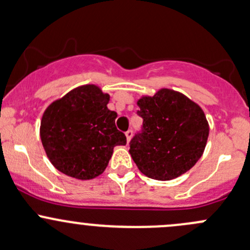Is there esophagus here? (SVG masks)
Instances as JSON below:
<instances>
[{
    "label": "esophagus",
    "mask_w": 250,
    "mask_h": 250,
    "mask_svg": "<svg viewBox=\"0 0 250 250\" xmlns=\"http://www.w3.org/2000/svg\"><path fill=\"white\" fill-rule=\"evenodd\" d=\"M132 135H133L132 129H129V130H127V132H125V138H127V143H129L130 139H132Z\"/></svg>",
    "instance_id": "34e87169"
}]
</instances>
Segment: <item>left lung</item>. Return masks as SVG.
Returning <instances> with one entry per match:
<instances>
[{"instance_id": "obj_1", "label": "left lung", "mask_w": 250, "mask_h": 250, "mask_svg": "<svg viewBox=\"0 0 250 250\" xmlns=\"http://www.w3.org/2000/svg\"><path fill=\"white\" fill-rule=\"evenodd\" d=\"M138 106L143 129L129 143L138 169L158 181L173 180L190 170L208 139V122L201 107L170 88L141 97Z\"/></svg>"}]
</instances>
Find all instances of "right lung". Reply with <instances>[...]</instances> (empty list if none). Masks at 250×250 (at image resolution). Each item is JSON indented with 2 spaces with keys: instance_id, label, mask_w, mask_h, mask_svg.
Wrapping results in <instances>:
<instances>
[{
  "instance_id": "obj_1",
  "label": "right lung",
  "mask_w": 250,
  "mask_h": 250,
  "mask_svg": "<svg viewBox=\"0 0 250 250\" xmlns=\"http://www.w3.org/2000/svg\"><path fill=\"white\" fill-rule=\"evenodd\" d=\"M110 96L83 85L52 102L41 121V140L51 164L78 180H92L106 169L115 146L127 139L107 109Z\"/></svg>"
}]
</instances>
